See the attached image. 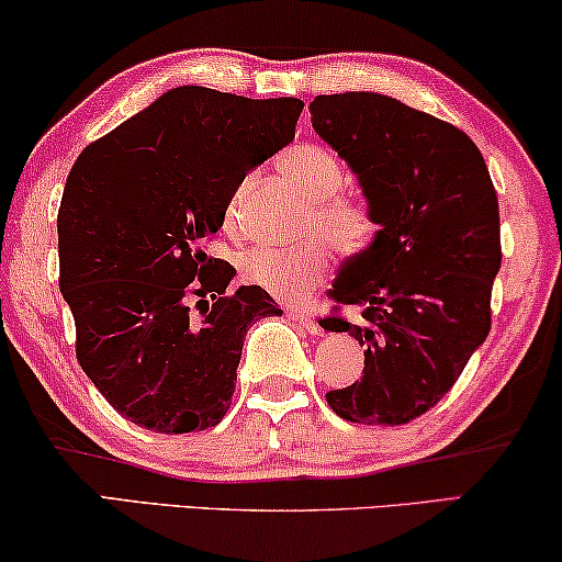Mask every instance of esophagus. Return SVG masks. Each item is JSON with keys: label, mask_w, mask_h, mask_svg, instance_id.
<instances>
[{"label": "esophagus", "mask_w": 562, "mask_h": 562, "mask_svg": "<svg viewBox=\"0 0 562 562\" xmlns=\"http://www.w3.org/2000/svg\"><path fill=\"white\" fill-rule=\"evenodd\" d=\"M290 318L295 321L300 328L307 330V334H313V336H318V334H321V326H318V321H315L313 315L307 313V311H303V307H295V311H290Z\"/></svg>", "instance_id": "esophagus-1"}]
</instances>
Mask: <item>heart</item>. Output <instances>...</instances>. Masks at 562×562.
Returning <instances> with one entry per match:
<instances>
[{"label": "heart", "mask_w": 562, "mask_h": 562, "mask_svg": "<svg viewBox=\"0 0 562 562\" xmlns=\"http://www.w3.org/2000/svg\"><path fill=\"white\" fill-rule=\"evenodd\" d=\"M280 172L313 201L307 226L326 235L341 257L367 255L376 239V218L363 201L338 193L344 186L341 165L318 145H295L280 155ZM244 188L228 203V218L239 216ZM326 238V239H327ZM325 239V240H326ZM315 234L295 249H251L241 259V278L280 300H300L326 282L330 272L328 243Z\"/></svg>", "instance_id": "heart-1"}]
</instances>
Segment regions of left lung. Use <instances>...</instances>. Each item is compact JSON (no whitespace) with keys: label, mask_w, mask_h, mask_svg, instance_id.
<instances>
[{"label":"left lung","mask_w":562,"mask_h":562,"mask_svg":"<svg viewBox=\"0 0 562 562\" xmlns=\"http://www.w3.org/2000/svg\"><path fill=\"white\" fill-rule=\"evenodd\" d=\"M313 130L359 178L376 239L338 272V315L363 346V371L326 394L349 423L405 425L446 397L492 328V284L502 267L499 201L486 162L458 126L392 97H315Z\"/></svg>","instance_id":"obj_1"}]
</instances>
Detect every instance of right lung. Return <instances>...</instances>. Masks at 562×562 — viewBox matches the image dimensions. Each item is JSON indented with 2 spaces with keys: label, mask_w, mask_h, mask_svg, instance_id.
I'll return each instance as SVG.
<instances>
[{
  "label": "right lung",
  "mask_w": 562,
  "mask_h": 562,
  "mask_svg": "<svg viewBox=\"0 0 562 562\" xmlns=\"http://www.w3.org/2000/svg\"><path fill=\"white\" fill-rule=\"evenodd\" d=\"M300 99L178 86L91 142L58 211L60 292L76 357L139 428L199 432L232 405L251 323L282 315L201 249L247 172L295 137ZM196 305H192V300Z\"/></svg>",
  "instance_id": "1"
}]
</instances>
